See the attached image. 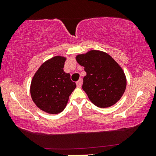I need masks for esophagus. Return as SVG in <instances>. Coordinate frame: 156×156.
Listing matches in <instances>:
<instances>
[{
  "instance_id": "obj_1",
  "label": "esophagus",
  "mask_w": 156,
  "mask_h": 156,
  "mask_svg": "<svg viewBox=\"0 0 156 156\" xmlns=\"http://www.w3.org/2000/svg\"><path fill=\"white\" fill-rule=\"evenodd\" d=\"M82 83H83V80H82V79H80V80L77 81V83H76V85H77L78 87L80 88L82 86Z\"/></svg>"
}]
</instances>
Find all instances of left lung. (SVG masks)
I'll return each instance as SVG.
<instances>
[{
	"label": "left lung",
	"mask_w": 156,
	"mask_h": 156,
	"mask_svg": "<svg viewBox=\"0 0 156 156\" xmlns=\"http://www.w3.org/2000/svg\"><path fill=\"white\" fill-rule=\"evenodd\" d=\"M76 60L87 75L83 89L96 106L106 108L115 104L125 91L126 80L119 65L106 53L91 50L78 55Z\"/></svg>",
	"instance_id": "left-lung-1"
}]
</instances>
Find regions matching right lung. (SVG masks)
I'll use <instances>...</instances> for the list:
<instances>
[{
    "label": "right lung",
    "instance_id": "right-lung-1",
    "mask_svg": "<svg viewBox=\"0 0 156 156\" xmlns=\"http://www.w3.org/2000/svg\"><path fill=\"white\" fill-rule=\"evenodd\" d=\"M65 60L64 57L55 56L47 60L31 80V98L39 109L48 113L62 112L76 87L69 73L63 70Z\"/></svg>",
    "mask_w": 156,
    "mask_h": 156
}]
</instances>
